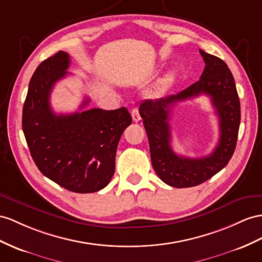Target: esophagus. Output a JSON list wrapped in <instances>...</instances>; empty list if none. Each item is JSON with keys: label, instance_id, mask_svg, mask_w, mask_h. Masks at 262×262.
<instances>
[{"label": "esophagus", "instance_id": "esophagus-1", "mask_svg": "<svg viewBox=\"0 0 262 262\" xmlns=\"http://www.w3.org/2000/svg\"><path fill=\"white\" fill-rule=\"evenodd\" d=\"M132 117H133L134 122H136V123L140 120V114H139V111L137 108H133V111H132Z\"/></svg>", "mask_w": 262, "mask_h": 262}]
</instances>
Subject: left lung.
<instances>
[{"label": "left lung", "instance_id": "1", "mask_svg": "<svg viewBox=\"0 0 262 262\" xmlns=\"http://www.w3.org/2000/svg\"><path fill=\"white\" fill-rule=\"evenodd\" d=\"M206 64L198 82L176 95L140 103L139 114L148 136L154 169L163 182L176 188L203 184L229 163L236 149L240 125V100L236 83L227 64L217 56L200 50ZM205 93L211 97L220 118L221 137L210 156L201 159L179 157L172 150L170 125L171 108L177 102Z\"/></svg>", "mask_w": 262, "mask_h": 262}]
</instances>
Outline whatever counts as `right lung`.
<instances>
[{
	"label": "right lung",
	"mask_w": 262,
	"mask_h": 262,
	"mask_svg": "<svg viewBox=\"0 0 262 262\" xmlns=\"http://www.w3.org/2000/svg\"><path fill=\"white\" fill-rule=\"evenodd\" d=\"M70 63V55L59 51L38 65L30 80L22 127L31 156L44 176L67 190L95 192L111 182L119 138L132 116L125 107L65 115L53 112L51 92L69 74ZM89 103L85 98L79 108Z\"/></svg>",
	"instance_id": "obj_1"
}]
</instances>
